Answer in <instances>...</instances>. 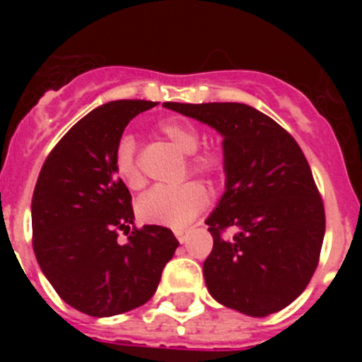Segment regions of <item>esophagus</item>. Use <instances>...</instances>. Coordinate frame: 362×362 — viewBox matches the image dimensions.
Returning <instances> with one entry per match:
<instances>
[{"instance_id":"esophagus-1","label":"esophagus","mask_w":362,"mask_h":362,"mask_svg":"<svg viewBox=\"0 0 362 362\" xmlns=\"http://www.w3.org/2000/svg\"><path fill=\"white\" fill-rule=\"evenodd\" d=\"M175 238H177V241L181 243V245H183V243H187L188 233L183 232V230H177V232H175Z\"/></svg>"}]
</instances>
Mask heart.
<instances>
[{"label":"heart","instance_id":"b5f03b06","mask_svg":"<svg viewBox=\"0 0 362 362\" xmlns=\"http://www.w3.org/2000/svg\"><path fill=\"white\" fill-rule=\"evenodd\" d=\"M159 132L181 153L190 156V170L196 174L216 175L223 170V159L216 150L197 152L201 145L199 130L183 119H165ZM114 170L129 188H139L143 175L136 159V139L129 134L119 137L114 150ZM209 203V192L199 183H185L181 187H156L137 201V217L150 225L185 228L196 219Z\"/></svg>","mask_w":362,"mask_h":362}]
</instances>
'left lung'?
<instances>
[{
  "instance_id": "8db88e82",
  "label": "left lung",
  "mask_w": 362,
  "mask_h": 362,
  "mask_svg": "<svg viewBox=\"0 0 362 362\" xmlns=\"http://www.w3.org/2000/svg\"><path fill=\"white\" fill-rule=\"evenodd\" d=\"M163 107L223 137L225 194L204 221L214 238L203 263L210 296L250 317L286 308L312 279L325 238V206L303 150L248 105ZM226 228L236 233L223 238Z\"/></svg>"
}]
</instances>
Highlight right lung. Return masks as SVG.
<instances>
[{
	"label": "right lung",
	"mask_w": 362,
	"mask_h": 362,
	"mask_svg": "<svg viewBox=\"0 0 362 362\" xmlns=\"http://www.w3.org/2000/svg\"><path fill=\"white\" fill-rule=\"evenodd\" d=\"M153 101L101 105L62 137L45 161L32 196V245L41 272L66 305L112 317L156 293L179 241L158 225L134 228L132 196L114 170L127 124ZM129 233L119 243L117 230Z\"/></svg>",
	"instance_id": "right-lung-1"
}]
</instances>
